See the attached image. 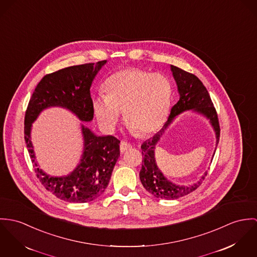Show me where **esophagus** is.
<instances>
[{
	"label": "esophagus",
	"mask_w": 257,
	"mask_h": 257,
	"mask_svg": "<svg viewBox=\"0 0 257 257\" xmlns=\"http://www.w3.org/2000/svg\"><path fill=\"white\" fill-rule=\"evenodd\" d=\"M131 148H132V145L130 143L125 142V141H122V142L120 143V151L122 153L126 152L127 150H129Z\"/></svg>",
	"instance_id": "obj_1"
}]
</instances>
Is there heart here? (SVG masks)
Listing matches in <instances>:
<instances>
[{
  "label": "heart",
  "instance_id": "b5f03b06",
  "mask_svg": "<svg viewBox=\"0 0 257 257\" xmlns=\"http://www.w3.org/2000/svg\"><path fill=\"white\" fill-rule=\"evenodd\" d=\"M104 87L106 95L99 94L92 101L95 117L104 130L114 129L120 111L126 125L139 135L154 133L165 123L172 95L167 76L129 68L111 75Z\"/></svg>",
  "mask_w": 257,
  "mask_h": 257
}]
</instances>
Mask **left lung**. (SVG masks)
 <instances>
[{
    "label": "left lung",
    "mask_w": 257,
    "mask_h": 257,
    "mask_svg": "<svg viewBox=\"0 0 257 257\" xmlns=\"http://www.w3.org/2000/svg\"><path fill=\"white\" fill-rule=\"evenodd\" d=\"M171 70L177 85L179 100L172 106L171 114L164 127L157 134H155V136L143 143L141 149L144 159L142 169L140 171V180L145 189L156 198L167 200L177 199L193 192L199 187L200 184L207 175V171H205L199 181L186 186L178 185L169 180L158 168L155 159L156 146L165 131L171 125V122L174 120L175 116L186 110L193 109L194 112L204 115L207 119H209L216 134V147L220 139V125L218 115L207 88L195 75L172 65H171Z\"/></svg>",
    "instance_id": "obj_1"
}]
</instances>
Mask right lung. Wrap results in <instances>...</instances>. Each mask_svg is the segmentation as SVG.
Segmentation results:
<instances>
[{
	"instance_id": "obj_1",
	"label": "right lung",
	"mask_w": 257,
	"mask_h": 257,
	"mask_svg": "<svg viewBox=\"0 0 257 257\" xmlns=\"http://www.w3.org/2000/svg\"><path fill=\"white\" fill-rule=\"evenodd\" d=\"M106 60L96 64L71 66L42 78L35 87L25 116V140L37 178L60 199L86 203L96 199L106 189L120 156V141L113 136H96L82 124L84 151L80 164L66 176H50L38 168L30 140L32 123L42 110L59 106L70 110L81 121L93 118L90 86Z\"/></svg>"
}]
</instances>
